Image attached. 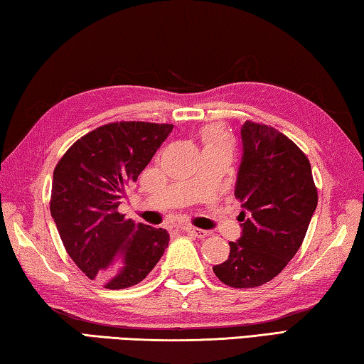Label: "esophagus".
<instances>
[{
    "label": "esophagus",
    "instance_id": "esophagus-1",
    "mask_svg": "<svg viewBox=\"0 0 364 364\" xmlns=\"http://www.w3.org/2000/svg\"><path fill=\"white\" fill-rule=\"evenodd\" d=\"M183 230L186 231L188 234H191V236H196V237H199V239H204V237H207V236H208V231H205V230H200V228L184 226Z\"/></svg>",
    "mask_w": 364,
    "mask_h": 364
}]
</instances>
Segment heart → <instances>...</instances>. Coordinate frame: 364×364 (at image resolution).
<instances>
[{"mask_svg":"<svg viewBox=\"0 0 364 364\" xmlns=\"http://www.w3.org/2000/svg\"><path fill=\"white\" fill-rule=\"evenodd\" d=\"M204 141H205V146H213V144L228 146L226 136L223 134V132L217 130V128H210V130H207L204 134Z\"/></svg>","mask_w":364,"mask_h":364,"instance_id":"heart-1","label":"heart"}]
</instances>
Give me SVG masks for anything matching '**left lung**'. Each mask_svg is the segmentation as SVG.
<instances>
[{"label":"left lung","instance_id":"8db88e82","mask_svg":"<svg viewBox=\"0 0 364 364\" xmlns=\"http://www.w3.org/2000/svg\"><path fill=\"white\" fill-rule=\"evenodd\" d=\"M242 157L234 197L241 200V237L213 273L247 289L276 278L297 254L316 210L311 165L286 134L260 123L241 127Z\"/></svg>","mask_w":364,"mask_h":364}]
</instances>
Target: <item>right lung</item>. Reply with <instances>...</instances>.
Returning <instances> with one entry per match:
<instances>
[{
	"instance_id": "obj_1",
	"label": "right lung",
	"mask_w": 364,
	"mask_h": 364,
	"mask_svg": "<svg viewBox=\"0 0 364 364\" xmlns=\"http://www.w3.org/2000/svg\"><path fill=\"white\" fill-rule=\"evenodd\" d=\"M171 130L168 123H109L80 138L54 168L49 208L64 247L107 289L138 284L168 247L167 231L127 220L119 205Z\"/></svg>"
}]
</instances>
